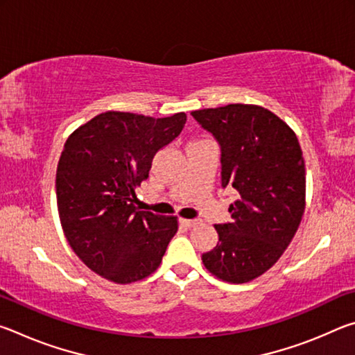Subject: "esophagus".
Instances as JSON below:
<instances>
[{
    "label": "esophagus",
    "instance_id": "1",
    "mask_svg": "<svg viewBox=\"0 0 355 355\" xmlns=\"http://www.w3.org/2000/svg\"><path fill=\"white\" fill-rule=\"evenodd\" d=\"M180 224L184 225V227H194L199 224V220L197 219H180Z\"/></svg>",
    "mask_w": 355,
    "mask_h": 355
}]
</instances>
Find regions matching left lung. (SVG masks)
<instances>
[{"instance_id": "8db88e82", "label": "left lung", "mask_w": 355, "mask_h": 355, "mask_svg": "<svg viewBox=\"0 0 355 355\" xmlns=\"http://www.w3.org/2000/svg\"><path fill=\"white\" fill-rule=\"evenodd\" d=\"M191 116L220 147V184L238 199L232 222L214 225L219 241L202 255L209 272L245 284L277 263L305 208V164L294 131L271 111L227 105Z\"/></svg>"}]
</instances>
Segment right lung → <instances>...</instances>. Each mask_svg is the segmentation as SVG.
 Wrapping results in <instances>:
<instances>
[{
  "label": "right lung",
  "instance_id": "add662e5",
  "mask_svg": "<svg viewBox=\"0 0 355 355\" xmlns=\"http://www.w3.org/2000/svg\"><path fill=\"white\" fill-rule=\"evenodd\" d=\"M184 123V112L153 119L107 111L69 136L56 171L59 219L70 248L95 274L127 285L158 269L178 222L139 211L135 188Z\"/></svg>",
  "mask_w": 355,
  "mask_h": 355
}]
</instances>
